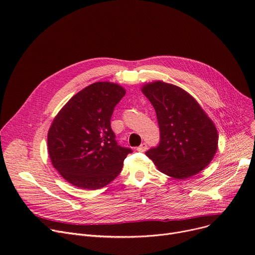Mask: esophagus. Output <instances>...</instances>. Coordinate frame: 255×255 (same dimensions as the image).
<instances>
[{
  "label": "esophagus",
  "mask_w": 255,
  "mask_h": 255,
  "mask_svg": "<svg viewBox=\"0 0 255 255\" xmlns=\"http://www.w3.org/2000/svg\"><path fill=\"white\" fill-rule=\"evenodd\" d=\"M138 152H144L146 150V143L145 142H142L139 146H137L136 149Z\"/></svg>",
  "instance_id": "esophagus-1"
}]
</instances>
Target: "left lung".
<instances>
[{
	"label": "left lung",
	"mask_w": 255,
	"mask_h": 255,
	"mask_svg": "<svg viewBox=\"0 0 255 255\" xmlns=\"http://www.w3.org/2000/svg\"><path fill=\"white\" fill-rule=\"evenodd\" d=\"M154 106L160 143L145 152L158 170L185 180L205 169L218 149V131L203 107L184 89L154 80L140 88Z\"/></svg>",
	"instance_id": "left-lung-1"
}]
</instances>
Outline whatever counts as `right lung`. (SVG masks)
<instances>
[{
	"label": "right lung",
	"mask_w": 255,
	"mask_h": 255,
	"mask_svg": "<svg viewBox=\"0 0 255 255\" xmlns=\"http://www.w3.org/2000/svg\"><path fill=\"white\" fill-rule=\"evenodd\" d=\"M126 94L116 83H94L67 102L47 133L52 166L71 185L95 190L122 170L130 149L120 146L111 128L115 106Z\"/></svg>",
	"instance_id": "right-lung-1"
}]
</instances>
